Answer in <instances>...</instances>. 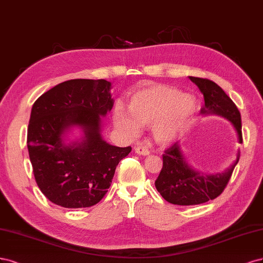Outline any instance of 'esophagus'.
Returning <instances> with one entry per match:
<instances>
[{
    "instance_id": "esophagus-1",
    "label": "esophagus",
    "mask_w": 263,
    "mask_h": 263,
    "mask_svg": "<svg viewBox=\"0 0 263 263\" xmlns=\"http://www.w3.org/2000/svg\"><path fill=\"white\" fill-rule=\"evenodd\" d=\"M134 151H135V153H137V154L144 155V156H146V155L149 154V151L146 147H144V146H135Z\"/></svg>"
}]
</instances>
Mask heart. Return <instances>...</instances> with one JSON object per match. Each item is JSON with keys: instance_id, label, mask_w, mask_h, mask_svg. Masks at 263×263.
<instances>
[{"instance_id": "obj_1", "label": "heart", "mask_w": 263, "mask_h": 263, "mask_svg": "<svg viewBox=\"0 0 263 263\" xmlns=\"http://www.w3.org/2000/svg\"><path fill=\"white\" fill-rule=\"evenodd\" d=\"M196 107V99L175 87L148 84L130 96L129 110L121 104L115 107L114 123L128 137L137 135L141 125L153 124L155 140L165 144L182 131Z\"/></svg>"}]
</instances>
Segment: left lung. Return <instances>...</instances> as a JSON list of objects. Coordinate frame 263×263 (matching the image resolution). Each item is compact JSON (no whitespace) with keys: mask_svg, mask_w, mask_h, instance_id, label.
Returning a JSON list of instances; mask_svg holds the SVG:
<instances>
[{"mask_svg":"<svg viewBox=\"0 0 263 263\" xmlns=\"http://www.w3.org/2000/svg\"><path fill=\"white\" fill-rule=\"evenodd\" d=\"M189 79L199 87L204 97L202 115H218L230 120L242 143L241 118L233 100L216 83L208 79ZM239 154L234 165L226 172L216 175H204L192 169L182 155L180 144L176 142L163 154V168L155 181V187L167 202L177 205H197L214 200L221 194L230 181L234 168L238 163Z\"/></svg>","mask_w":263,"mask_h":263,"instance_id":"left-lung-1","label":"left lung"}]
</instances>
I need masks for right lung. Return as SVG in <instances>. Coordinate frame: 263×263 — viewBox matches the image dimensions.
Masks as SVG:
<instances>
[{
  "instance_id": "add662e5",
  "label": "right lung",
  "mask_w": 263,
  "mask_h": 263,
  "mask_svg": "<svg viewBox=\"0 0 263 263\" xmlns=\"http://www.w3.org/2000/svg\"><path fill=\"white\" fill-rule=\"evenodd\" d=\"M111 83L70 80L42 94L32 105L27 147L40 191L57 205L89 208L105 197L116 168L131 146L110 145L100 134V117L114 106ZM80 126L81 142L64 143V135Z\"/></svg>"
}]
</instances>
